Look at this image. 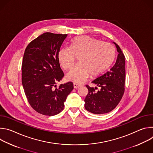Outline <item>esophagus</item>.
<instances>
[{"mask_svg":"<svg viewBox=\"0 0 153 153\" xmlns=\"http://www.w3.org/2000/svg\"><path fill=\"white\" fill-rule=\"evenodd\" d=\"M73 86H74V88L76 89V88H79V87L81 86V85L78 84V83H73Z\"/></svg>","mask_w":153,"mask_h":153,"instance_id":"obj_1","label":"esophagus"}]
</instances>
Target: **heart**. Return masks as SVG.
<instances>
[{
	"instance_id": "obj_1",
	"label": "heart",
	"mask_w": 153,
	"mask_h": 153,
	"mask_svg": "<svg viewBox=\"0 0 153 153\" xmlns=\"http://www.w3.org/2000/svg\"><path fill=\"white\" fill-rule=\"evenodd\" d=\"M114 56L115 50L110 43L86 36L76 37L70 48H61L58 53L59 62L66 70L73 67L78 57V65L67 75L68 80L76 83L102 74L110 67Z\"/></svg>"
}]
</instances>
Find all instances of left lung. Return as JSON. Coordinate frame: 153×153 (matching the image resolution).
I'll list each match as a JSON object with an SVG mask.
<instances>
[{
	"instance_id": "obj_1",
	"label": "left lung",
	"mask_w": 153,
	"mask_h": 153,
	"mask_svg": "<svg viewBox=\"0 0 153 153\" xmlns=\"http://www.w3.org/2000/svg\"><path fill=\"white\" fill-rule=\"evenodd\" d=\"M114 43L119 53L116 63L110 71L92 82L100 90L96 91L97 87L93 88L86 85L88 93L84 100L85 108L93 114H103L113 110L121 100L125 92V56L119 46Z\"/></svg>"
}]
</instances>
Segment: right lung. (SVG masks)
Wrapping results in <instances>:
<instances>
[{
	"label": "right lung",
	"mask_w": 153,
	"mask_h": 153,
	"mask_svg": "<svg viewBox=\"0 0 153 153\" xmlns=\"http://www.w3.org/2000/svg\"><path fill=\"white\" fill-rule=\"evenodd\" d=\"M67 34L45 33L27 47L22 64V83L31 106L45 116H54L64 108V102L73 90L68 82L57 87L64 76L58 53Z\"/></svg>",
	"instance_id": "obj_1"
}]
</instances>
